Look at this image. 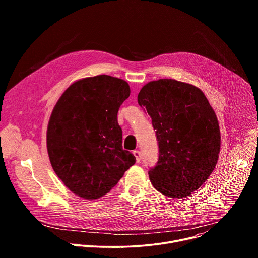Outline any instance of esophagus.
Returning a JSON list of instances; mask_svg holds the SVG:
<instances>
[{"label": "esophagus", "mask_w": 258, "mask_h": 258, "mask_svg": "<svg viewBox=\"0 0 258 258\" xmlns=\"http://www.w3.org/2000/svg\"><path fill=\"white\" fill-rule=\"evenodd\" d=\"M133 154H134L135 157H136V161H137V162H140V160H141V153H140V151L135 150V151H133Z\"/></svg>", "instance_id": "esophagus-1"}]
</instances>
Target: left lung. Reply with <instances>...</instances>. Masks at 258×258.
<instances>
[{"mask_svg": "<svg viewBox=\"0 0 258 258\" xmlns=\"http://www.w3.org/2000/svg\"><path fill=\"white\" fill-rule=\"evenodd\" d=\"M152 119L159 147L149 170L153 187L170 198H185L212 173L220 150L214 110L197 87L171 79L146 84L138 95Z\"/></svg>", "mask_w": 258, "mask_h": 258, "instance_id": "obj_1", "label": "left lung"}]
</instances>
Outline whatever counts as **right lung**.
I'll list each match as a JSON object with an SVG mask.
<instances>
[{
    "label": "right lung",
    "mask_w": 258,
    "mask_h": 258,
    "mask_svg": "<svg viewBox=\"0 0 258 258\" xmlns=\"http://www.w3.org/2000/svg\"><path fill=\"white\" fill-rule=\"evenodd\" d=\"M128 84L106 75L71 84L56 103L47 130L51 165L73 193L98 199L116 186L136 157L122 149L117 121Z\"/></svg>",
    "instance_id": "right-lung-1"
}]
</instances>
